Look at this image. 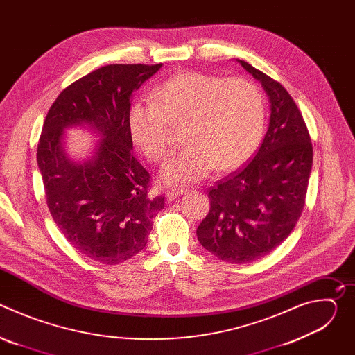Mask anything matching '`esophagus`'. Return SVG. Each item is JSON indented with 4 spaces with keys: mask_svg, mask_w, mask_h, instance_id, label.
I'll return each instance as SVG.
<instances>
[{
    "mask_svg": "<svg viewBox=\"0 0 355 355\" xmlns=\"http://www.w3.org/2000/svg\"><path fill=\"white\" fill-rule=\"evenodd\" d=\"M185 192H187V189H185V188H184V189H171V191H167L166 196H167V199H168V200H174L175 198H178V196L184 195Z\"/></svg>",
    "mask_w": 355,
    "mask_h": 355,
    "instance_id": "esophagus-1",
    "label": "esophagus"
}]
</instances>
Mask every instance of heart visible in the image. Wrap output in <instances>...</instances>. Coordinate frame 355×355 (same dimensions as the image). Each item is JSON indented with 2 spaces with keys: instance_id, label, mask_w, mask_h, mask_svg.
I'll use <instances>...</instances> for the list:
<instances>
[{
  "instance_id": "1",
  "label": "heart",
  "mask_w": 355,
  "mask_h": 355,
  "mask_svg": "<svg viewBox=\"0 0 355 355\" xmlns=\"http://www.w3.org/2000/svg\"><path fill=\"white\" fill-rule=\"evenodd\" d=\"M153 103H137L129 111L133 143L151 162L163 160L170 148L171 128H182L184 148L163 166L168 185L204 178L215 166L230 170L247 160L261 140L264 101L247 78H220L196 71L178 74L153 94Z\"/></svg>"
}]
</instances>
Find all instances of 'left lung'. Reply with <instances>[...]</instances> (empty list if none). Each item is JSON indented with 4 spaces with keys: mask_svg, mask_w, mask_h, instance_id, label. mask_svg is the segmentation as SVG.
<instances>
[{
    "mask_svg": "<svg viewBox=\"0 0 355 355\" xmlns=\"http://www.w3.org/2000/svg\"><path fill=\"white\" fill-rule=\"evenodd\" d=\"M237 62L266 89L270 125L254 159L209 189L211 209L196 236L218 259L245 264L270 254L293 230L305 207L313 147L288 91L247 62Z\"/></svg>",
    "mask_w": 355,
    "mask_h": 355,
    "instance_id": "8db88e82",
    "label": "left lung"
}]
</instances>
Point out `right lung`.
<instances>
[{"mask_svg":"<svg viewBox=\"0 0 355 355\" xmlns=\"http://www.w3.org/2000/svg\"><path fill=\"white\" fill-rule=\"evenodd\" d=\"M163 64H110L64 88L50 107L37 144L46 202L67 241L85 257L115 266L147 244L164 196H148L150 174L135 159L132 94ZM87 124L100 136L93 155L73 162L64 130Z\"/></svg>","mask_w":355,"mask_h":355,"instance_id":"1","label":"right lung"}]
</instances>
